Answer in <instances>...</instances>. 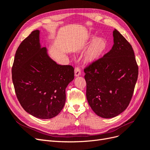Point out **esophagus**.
Returning <instances> with one entry per match:
<instances>
[{"label":"esophagus","instance_id":"obj_1","mask_svg":"<svg viewBox=\"0 0 150 150\" xmlns=\"http://www.w3.org/2000/svg\"><path fill=\"white\" fill-rule=\"evenodd\" d=\"M74 74L76 77H78L79 76L81 75V70L78 67H76L75 69H74Z\"/></svg>","mask_w":150,"mask_h":150}]
</instances>
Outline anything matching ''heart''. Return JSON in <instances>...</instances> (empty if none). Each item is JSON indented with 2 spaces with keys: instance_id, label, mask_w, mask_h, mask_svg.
<instances>
[{
  "instance_id": "b5f03b06",
  "label": "heart",
  "mask_w": 150,
  "mask_h": 150,
  "mask_svg": "<svg viewBox=\"0 0 150 150\" xmlns=\"http://www.w3.org/2000/svg\"><path fill=\"white\" fill-rule=\"evenodd\" d=\"M106 48L107 43L104 39L97 38L94 40L85 54V61L91 63L98 60L106 51Z\"/></svg>"
}]
</instances>
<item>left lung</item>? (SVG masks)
Segmentation results:
<instances>
[{"label":"left lung","instance_id":"1","mask_svg":"<svg viewBox=\"0 0 150 150\" xmlns=\"http://www.w3.org/2000/svg\"><path fill=\"white\" fill-rule=\"evenodd\" d=\"M113 38L110 51L84 69L88 102L104 118L119 115L128 106L138 76L131 45L116 29Z\"/></svg>","mask_w":150,"mask_h":150}]
</instances>
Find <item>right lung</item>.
Listing matches in <instances>:
<instances>
[{"label":"right lung","mask_w":150,"mask_h":150,"mask_svg":"<svg viewBox=\"0 0 150 150\" xmlns=\"http://www.w3.org/2000/svg\"><path fill=\"white\" fill-rule=\"evenodd\" d=\"M39 30H34L17 48L12 67L17 98L24 110L40 119L56 116L66 102V88L74 79L70 65H59L40 44Z\"/></svg>","instance_id":"obj_1"}]
</instances>
